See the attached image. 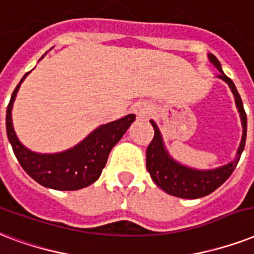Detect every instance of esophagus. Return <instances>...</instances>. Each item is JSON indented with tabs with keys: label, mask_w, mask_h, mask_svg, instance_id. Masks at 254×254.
<instances>
[{
	"label": "esophagus",
	"mask_w": 254,
	"mask_h": 254,
	"mask_svg": "<svg viewBox=\"0 0 254 254\" xmlns=\"http://www.w3.org/2000/svg\"><path fill=\"white\" fill-rule=\"evenodd\" d=\"M133 113L136 114L137 118H147L151 113V107L144 102H139L133 106Z\"/></svg>",
	"instance_id": "1"
}]
</instances>
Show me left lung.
Listing matches in <instances>:
<instances>
[{
    "mask_svg": "<svg viewBox=\"0 0 254 254\" xmlns=\"http://www.w3.org/2000/svg\"><path fill=\"white\" fill-rule=\"evenodd\" d=\"M208 58L211 61L213 66L220 71L217 78L223 79L228 83L231 91L235 96L236 107L239 110L240 118H241V125H243V137L241 143L237 149V155L233 162L228 163L225 166L215 168V170H194L190 167L183 166L176 162L164 147L163 143L162 133L159 131V127L154 121H151V125L154 127L155 135L152 141L149 143L147 148V171L151 175V179L154 180L155 184L162 188L164 192L182 198H198L204 197L207 194L212 193L216 190L235 171L236 166L240 160V156L243 154L244 147H245V139H247V114L244 110L243 100L240 96L235 83L232 82L231 78H228L224 71L221 70V64L219 60L213 54H208Z\"/></svg>",
    "mask_w": 254,
    "mask_h": 254,
    "instance_id": "left-lung-1",
    "label": "left lung"
}]
</instances>
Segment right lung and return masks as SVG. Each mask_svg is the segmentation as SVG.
Returning a JSON list of instances; mask_svg holds the SVG:
<instances>
[{
    "label": "right lung",
    "instance_id": "1",
    "mask_svg": "<svg viewBox=\"0 0 254 254\" xmlns=\"http://www.w3.org/2000/svg\"><path fill=\"white\" fill-rule=\"evenodd\" d=\"M43 58V57H42ZM26 72L11 94L6 109V132L18 163L25 172L41 186L58 190H76L88 187L99 179L111 149L128 129L135 115L99 126L75 147L58 154H37L18 140L13 128L11 109L15 95Z\"/></svg>",
    "mask_w": 254,
    "mask_h": 254
}]
</instances>
